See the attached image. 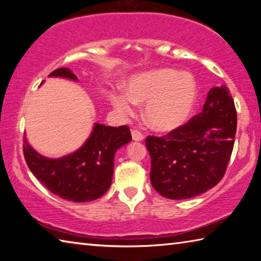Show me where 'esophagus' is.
<instances>
[{
  "label": "esophagus",
  "mask_w": 261,
  "mask_h": 261,
  "mask_svg": "<svg viewBox=\"0 0 261 261\" xmlns=\"http://www.w3.org/2000/svg\"><path fill=\"white\" fill-rule=\"evenodd\" d=\"M131 135H132V139H134L135 141H143L144 140V136L139 131L132 130L131 131Z\"/></svg>",
  "instance_id": "esophagus-1"
}]
</instances>
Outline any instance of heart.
Instances as JSON below:
<instances>
[{"label":"heart","instance_id":"1","mask_svg":"<svg viewBox=\"0 0 261 261\" xmlns=\"http://www.w3.org/2000/svg\"><path fill=\"white\" fill-rule=\"evenodd\" d=\"M125 92L109 94L113 107L123 116H132L137 103H144L145 120L158 132L177 130L189 120L197 101V86L188 73L169 68L136 73L125 84Z\"/></svg>","mask_w":261,"mask_h":261}]
</instances>
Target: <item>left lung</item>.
<instances>
[{
	"label": "left lung",
	"instance_id": "left-lung-1",
	"mask_svg": "<svg viewBox=\"0 0 261 261\" xmlns=\"http://www.w3.org/2000/svg\"><path fill=\"white\" fill-rule=\"evenodd\" d=\"M237 114L227 86L208 92L200 114L166 137H147L151 183L169 199H189L214 188L226 173Z\"/></svg>",
	"mask_w": 261,
	"mask_h": 261
}]
</instances>
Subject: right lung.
Returning <instances> with one entry per match:
<instances>
[{
  "instance_id": "add662e5",
  "label": "right lung",
  "mask_w": 261,
  "mask_h": 261,
  "mask_svg": "<svg viewBox=\"0 0 261 261\" xmlns=\"http://www.w3.org/2000/svg\"><path fill=\"white\" fill-rule=\"evenodd\" d=\"M49 77L78 82L68 68L57 69ZM130 141L131 132L126 125L94 123L85 143L72 153L47 158L35 151L25 137L24 156L31 173L50 192L70 201L86 202L107 192L113 179L115 153Z\"/></svg>"
}]
</instances>
